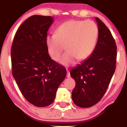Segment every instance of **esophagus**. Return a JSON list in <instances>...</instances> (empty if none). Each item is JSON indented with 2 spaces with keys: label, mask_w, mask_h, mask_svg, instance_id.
<instances>
[{
  "label": "esophagus",
  "mask_w": 127,
  "mask_h": 127,
  "mask_svg": "<svg viewBox=\"0 0 127 127\" xmlns=\"http://www.w3.org/2000/svg\"><path fill=\"white\" fill-rule=\"evenodd\" d=\"M67 77H70V72L69 70H67Z\"/></svg>",
  "instance_id": "obj_1"
}]
</instances>
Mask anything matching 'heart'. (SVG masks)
Wrapping results in <instances>:
<instances>
[{
	"instance_id": "heart-1",
	"label": "heart",
	"mask_w": 127,
	"mask_h": 127,
	"mask_svg": "<svg viewBox=\"0 0 127 127\" xmlns=\"http://www.w3.org/2000/svg\"><path fill=\"white\" fill-rule=\"evenodd\" d=\"M98 34L96 24L91 20H70L59 26L55 33L48 34L46 44L48 53L58 61L65 47L67 52L60 61L64 66L75 64L77 59L83 60L91 54Z\"/></svg>"
}]
</instances>
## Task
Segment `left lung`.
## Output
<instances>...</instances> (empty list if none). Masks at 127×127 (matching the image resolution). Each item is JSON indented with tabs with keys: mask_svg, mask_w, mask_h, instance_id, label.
Masks as SVG:
<instances>
[{
	"mask_svg": "<svg viewBox=\"0 0 127 127\" xmlns=\"http://www.w3.org/2000/svg\"><path fill=\"white\" fill-rule=\"evenodd\" d=\"M95 19L99 32L95 49L89 58L70 72L76 82L72 94L73 101L84 108L93 106L101 99L116 69L115 40L105 24L97 17Z\"/></svg>",
	"mask_w": 127,
	"mask_h": 127,
	"instance_id": "8db88e82",
	"label": "left lung"
}]
</instances>
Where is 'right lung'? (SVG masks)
<instances>
[{"label":"right lung","instance_id":"obj_1","mask_svg":"<svg viewBox=\"0 0 127 127\" xmlns=\"http://www.w3.org/2000/svg\"><path fill=\"white\" fill-rule=\"evenodd\" d=\"M51 16L32 15L21 24L11 49L12 73L21 92L37 107L51 105L66 74L63 66L52 60L46 44Z\"/></svg>","mask_w":127,"mask_h":127}]
</instances>
